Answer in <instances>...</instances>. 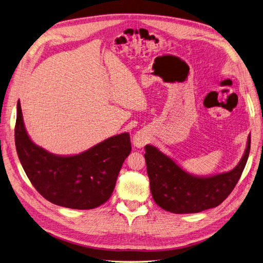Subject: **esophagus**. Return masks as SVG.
Returning a JSON list of instances; mask_svg holds the SVG:
<instances>
[{"label": "esophagus", "mask_w": 263, "mask_h": 263, "mask_svg": "<svg viewBox=\"0 0 263 263\" xmlns=\"http://www.w3.org/2000/svg\"><path fill=\"white\" fill-rule=\"evenodd\" d=\"M132 142H133V146H134V147L142 148V147H144V146L149 142V137H148V135H147L146 132H144V131H139V132H136V133L133 135Z\"/></svg>", "instance_id": "1"}]
</instances>
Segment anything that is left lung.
Listing matches in <instances>:
<instances>
[{
  "instance_id": "obj_1",
  "label": "left lung",
  "mask_w": 263,
  "mask_h": 263,
  "mask_svg": "<svg viewBox=\"0 0 263 263\" xmlns=\"http://www.w3.org/2000/svg\"><path fill=\"white\" fill-rule=\"evenodd\" d=\"M251 150V134L240 162L225 173L196 176L187 173L153 145L145 146L150 191L156 203L172 213H198L222 203L238 183Z\"/></svg>"
}]
</instances>
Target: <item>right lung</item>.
<instances>
[{"mask_svg": "<svg viewBox=\"0 0 263 263\" xmlns=\"http://www.w3.org/2000/svg\"><path fill=\"white\" fill-rule=\"evenodd\" d=\"M15 142L22 167L39 194L52 203L78 210L97 208L110 197L122 163L131 153L130 134L124 132L79 155L51 154L27 134L20 101Z\"/></svg>", "mask_w": 263, "mask_h": 263, "instance_id": "right-lung-1", "label": "right lung"}]
</instances>
